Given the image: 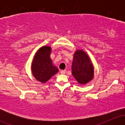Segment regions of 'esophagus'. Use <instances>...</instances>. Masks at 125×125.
I'll use <instances>...</instances> for the list:
<instances>
[{"label": "esophagus", "mask_w": 125, "mask_h": 125, "mask_svg": "<svg viewBox=\"0 0 125 125\" xmlns=\"http://www.w3.org/2000/svg\"><path fill=\"white\" fill-rule=\"evenodd\" d=\"M60 73H61L62 74H65V73H66V71H65V70H62L61 71H60Z\"/></svg>", "instance_id": "obj_1"}]
</instances>
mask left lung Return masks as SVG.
I'll list each match as a JSON object with an SVG mask.
<instances>
[{"instance_id": "obj_1", "label": "left lung", "mask_w": 125, "mask_h": 125, "mask_svg": "<svg viewBox=\"0 0 125 125\" xmlns=\"http://www.w3.org/2000/svg\"><path fill=\"white\" fill-rule=\"evenodd\" d=\"M72 74L79 84L85 85L94 77V66L89 55L82 50H77L73 55Z\"/></svg>"}]
</instances>
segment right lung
I'll return each instance as SVG.
<instances>
[{
  "label": "right lung",
  "mask_w": 125,
  "mask_h": 125,
  "mask_svg": "<svg viewBox=\"0 0 125 125\" xmlns=\"http://www.w3.org/2000/svg\"><path fill=\"white\" fill-rule=\"evenodd\" d=\"M51 52V46H42L36 52L31 63V72L34 77L42 83L48 81L59 72V69L53 65L50 57Z\"/></svg>",
  "instance_id": "1"
}]
</instances>
